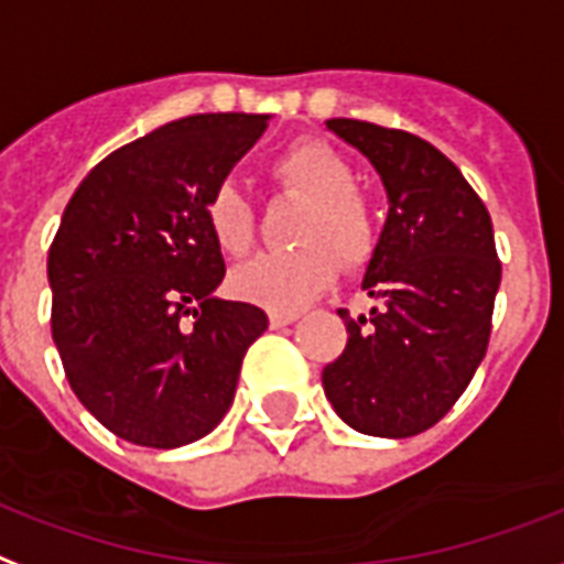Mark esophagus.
Listing matches in <instances>:
<instances>
[{"mask_svg": "<svg viewBox=\"0 0 564 564\" xmlns=\"http://www.w3.org/2000/svg\"><path fill=\"white\" fill-rule=\"evenodd\" d=\"M300 321V312H270V326H288V323Z\"/></svg>", "mask_w": 564, "mask_h": 564, "instance_id": "1", "label": "esophagus"}]
</instances>
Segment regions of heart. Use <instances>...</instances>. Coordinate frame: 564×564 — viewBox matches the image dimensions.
<instances>
[{
	"instance_id": "1",
	"label": "heart",
	"mask_w": 564,
	"mask_h": 564,
	"mask_svg": "<svg viewBox=\"0 0 564 564\" xmlns=\"http://www.w3.org/2000/svg\"><path fill=\"white\" fill-rule=\"evenodd\" d=\"M282 185L308 199L300 243L291 256H256L232 270L229 288L243 303L270 312H296L326 294L344 268H361L373 252L377 229L361 196L352 194L356 173L338 152L321 141L288 147L273 164ZM205 229L226 256H243L256 238L252 208L241 187L223 182L205 199Z\"/></svg>"
}]
</instances>
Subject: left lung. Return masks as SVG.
I'll return each mask as SVG.
<instances>
[{
	"mask_svg": "<svg viewBox=\"0 0 564 564\" xmlns=\"http://www.w3.org/2000/svg\"><path fill=\"white\" fill-rule=\"evenodd\" d=\"M326 129L373 164L388 217L361 288L370 314L338 312L347 347L323 391L347 426L409 438L449 412L477 373L500 288L495 229L459 167L417 134L335 117Z\"/></svg>",
	"mask_w": 564,
	"mask_h": 564,
	"instance_id": "8db88e82",
	"label": "left lung"
}]
</instances>
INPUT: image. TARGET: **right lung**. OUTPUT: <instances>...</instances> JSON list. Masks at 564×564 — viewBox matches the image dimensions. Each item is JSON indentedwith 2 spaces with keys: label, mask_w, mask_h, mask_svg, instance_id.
<instances>
[{
  "label": "right lung",
  "mask_w": 564,
  "mask_h": 564,
  "mask_svg": "<svg viewBox=\"0 0 564 564\" xmlns=\"http://www.w3.org/2000/svg\"><path fill=\"white\" fill-rule=\"evenodd\" d=\"M268 120H173L99 161L64 208L46 261L52 341L78 403L132 444L208 435L268 329L261 308L214 296L226 264L205 229V199Z\"/></svg>",
  "instance_id": "obj_1"
}]
</instances>
